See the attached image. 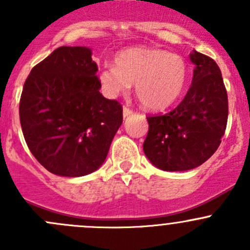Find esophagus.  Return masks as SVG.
<instances>
[{"instance_id": "34e87169", "label": "esophagus", "mask_w": 250, "mask_h": 250, "mask_svg": "<svg viewBox=\"0 0 250 250\" xmlns=\"http://www.w3.org/2000/svg\"><path fill=\"white\" fill-rule=\"evenodd\" d=\"M133 112V110L128 106H123V117H128L130 113Z\"/></svg>"}]
</instances>
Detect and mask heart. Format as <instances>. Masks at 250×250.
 I'll use <instances>...</instances> for the list:
<instances>
[{"label":"heart","mask_w":250,"mask_h":250,"mask_svg":"<svg viewBox=\"0 0 250 250\" xmlns=\"http://www.w3.org/2000/svg\"><path fill=\"white\" fill-rule=\"evenodd\" d=\"M115 62L116 67H105L99 75L105 94L116 98L135 83V94L147 109L160 110L173 104L188 80L183 58L162 49L130 48L121 52Z\"/></svg>","instance_id":"obj_1"}]
</instances>
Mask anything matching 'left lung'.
<instances>
[{"label":"left lung","mask_w":250,"mask_h":250,"mask_svg":"<svg viewBox=\"0 0 250 250\" xmlns=\"http://www.w3.org/2000/svg\"><path fill=\"white\" fill-rule=\"evenodd\" d=\"M190 59L196 67L183 102L168 113L147 117L144 152L167 172L193 169L206 162L218 150L228 125V92L218 64L196 50Z\"/></svg>","instance_id":"1"}]
</instances>
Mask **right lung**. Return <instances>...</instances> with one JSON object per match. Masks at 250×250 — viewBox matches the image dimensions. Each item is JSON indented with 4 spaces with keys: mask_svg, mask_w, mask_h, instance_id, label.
Listing matches in <instances>:
<instances>
[{
    "mask_svg": "<svg viewBox=\"0 0 250 250\" xmlns=\"http://www.w3.org/2000/svg\"><path fill=\"white\" fill-rule=\"evenodd\" d=\"M87 47H59L32 67L19 104L30 151L48 172L83 176L97 170L123 121L122 105L103 97Z\"/></svg>",
    "mask_w": 250,
    "mask_h": 250,
    "instance_id": "add662e5",
    "label": "right lung"
}]
</instances>
